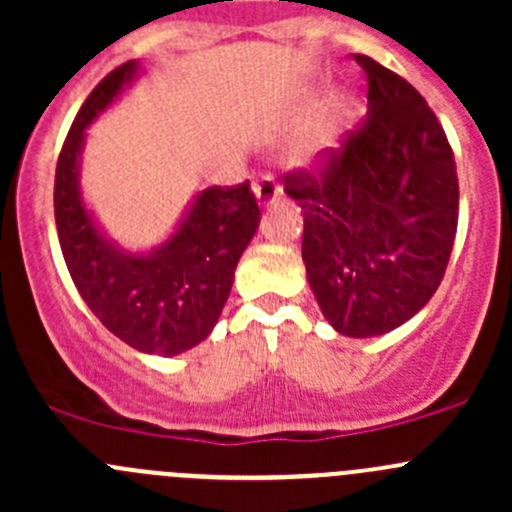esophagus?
<instances>
[{"label": "esophagus", "instance_id": "34e87169", "mask_svg": "<svg viewBox=\"0 0 512 512\" xmlns=\"http://www.w3.org/2000/svg\"><path fill=\"white\" fill-rule=\"evenodd\" d=\"M252 190H255V200L260 208H270V205L275 203L282 193V188L275 183V178H272V175H265L260 183H255V188Z\"/></svg>", "mask_w": 512, "mask_h": 512}]
</instances>
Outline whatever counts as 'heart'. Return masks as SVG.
<instances>
[{"mask_svg":"<svg viewBox=\"0 0 512 512\" xmlns=\"http://www.w3.org/2000/svg\"><path fill=\"white\" fill-rule=\"evenodd\" d=\"M344 118H347V98L339 94L329 96L327 101L322 103V108H319L312 131H309L302 148H299V158H302L304 163H309V160L332 151V148L337 146V136Z\"/></svg>","mask_w":512,"mask_h":512,"instance_id":"obj_1","label":"heart"}]
</instances>
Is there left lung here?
<instances>
[{
    "label": "left lung",
    "instance_id": "obj_1",
    "mask_svg": "<svg viewBox=\"0 0 512 512\" xmlns=\"http://www.w3.org/2000/svg\"><path fill=\"white\" fill-rule=\"evenodd\" d=\"M369 79L366 123L324 178L287 175L302 208L307 282L334 332L381 337L409 322L446 272L458 175L441 123L409 81L356 54Z\"/></svg>",
    "mask_w": 512,
    "mask_h": 512
}]
</instances>
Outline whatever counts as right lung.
<instances>
[{"label":"right lung","mask_w":512,"mask_h":512,"mask_svg":"<svg viewBox=\"0 0 512 512\" xmlns=\"http://www.w3.org/2000/svg\"><path fill=\"white\" fill-rule=\"evenodd\" d=\"M141 71V61L118 66L81 106L56 163L54 218L71 280L98 322L138 352L178 356L218 324L260 208L247 183L215 185L193 195L173 232L151 250H128L108 235L84 200L81 160L91 123Z\"/></svg>","instance_id":"right-lung-1"}]
</instances>
